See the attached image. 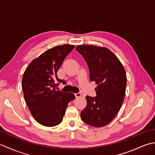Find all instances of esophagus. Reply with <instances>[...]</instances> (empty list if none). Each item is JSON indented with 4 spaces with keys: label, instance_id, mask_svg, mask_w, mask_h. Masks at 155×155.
I'll use <instances>...</instances> for the list:
<instances>
[{
    "label": "esophagus",
    "instance_id": "1",
    "mask_svg": "<svg viewBox=\"0 0 155 155\" xmlns=\"http://www.w3.org/2000/svg\"><path fill=\"white\" fill-rule=\"evenodd\" d=\"M74 95L76 97L78 98V97H80L81 96V94L80 93H74Z\"/></svg>",
    "mask_w": 155,
    "mask_h": 155
}]
</instances>
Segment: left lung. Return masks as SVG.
I'll return each mask as SVG.
<instances>
[{
	"mask_svg": "<svg viewBox=\"0 0 155 155\" xmlns=\"http://www.w3.org/2000/svg\"><path fill=\"white\" fill-rule=\"evenodd\" d=\"M89 69L91 81L98 84L97 97L87 96V107L81 113L82 120L91 126H105L118 114L124 98L126 72L120 61L106 48L79 45L76 48Z\"/></svg>",
	"mask_w": 155,
	"mask_h": 155,
	"instance_id": "obj_1",
	"label": "left lung"
}]
</instances>
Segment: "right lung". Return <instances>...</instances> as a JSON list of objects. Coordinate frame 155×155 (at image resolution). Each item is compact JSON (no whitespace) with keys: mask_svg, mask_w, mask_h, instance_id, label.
Listing matches in <instances>:
<instances>
[{"mask_svg":"<svg viewBox=\"0 0 155 155\" xmlns=\"http://www.w3.org/2000/svg\"><path fill=\"white\" fill-rule=\"evenodd\" d=\"M74 45H59L48 49L32 61L22 80L24 97L29 110L38 123L46 127L60 124L69 102L74 99L72 93L57 91L59 79L57 71Z\"/></svg>","mask_w":155,"mask_h":155,"instance_id":"obj_1","label":"right lung"}]
</instances>
